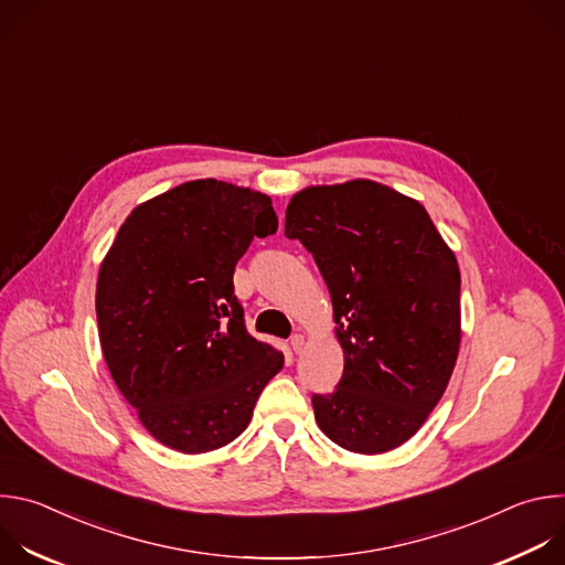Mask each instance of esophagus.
<instances>
[{"mask_svg": "<svg viewBox=\"0 0 565 565\" xmlns=\"http://www.w3.org/2000/svg\"><path fill=\"white\" fill-rule=\"evenodd\" d=\"M303 344H306V338H303L301 333H295V335L290 338V347H292V351H295V353H301Z\"/></svg>", "mask_w": 565, "mask_h": 565, "instance_id": "esophagus-1", "label": "esophagus"}]
</instances>
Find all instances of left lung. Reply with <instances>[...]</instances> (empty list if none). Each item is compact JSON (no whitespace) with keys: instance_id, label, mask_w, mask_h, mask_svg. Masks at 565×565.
Segmentation results:
<instances>
[{"instance_id":"8db88e82","label":"left lung","mask_w":565,"mask_h":565,"mask_svg":"<svg viewBox=\"0 0 565 565\" xmlns=\"http://www.w3.org/2000/svg\"><path fill=\"white\" fill-rule=\"evenodd\" d=\"M286 236L324 277L344 373L312 395L319 429L355 454L407 443L443 397L460 349V270L427 210L355 179L297 192Z\"/></svg>"}]
</instances>
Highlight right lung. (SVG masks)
I'll use <instances>...</instances> for the list:
<instances>
[{
	"instance_id": "obj_1",
	"label": "right lung",
	"mask_w": 565,
	"mask_h": 565,
	"mask_svg": "<svg viewBox=\"0 0 565 565\" xmlns=\"http://www.w3.org/2000/svg\"><path fill=\"white\" fill-rule=\"evenodd\" d=\"M277 225L270 196L214 179L153 196L120 225L96 286L100 347L158 443L183 454L232 443L284 366L246 331L232 284L250 241Z\"/></svg>"
}]
</instances>
